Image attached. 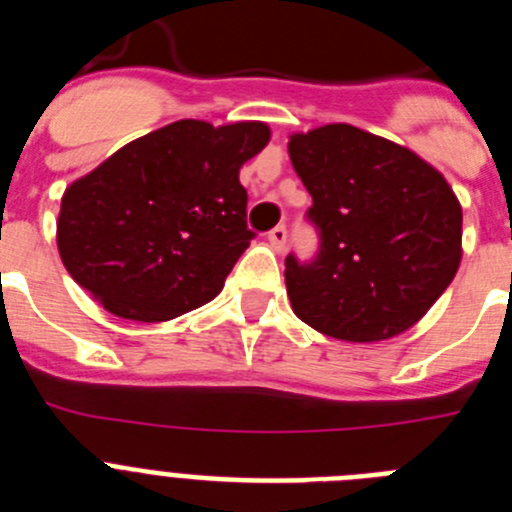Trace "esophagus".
Returning a JSON list of instances; mask_svg holds the SVG:
<instances>
[{
    "label": "esophagus",
    "instance_id": "esophagus-1",
    "mask_svg": "<svg viewBox=\"0 0 512 512\" xmlns=\"http://www.w3.org/2000/svg\"><path fill=\"white\" fill-rule=\"evenodd\" d=\"M266 241H269V246L274 248V251H284V246H287V228H284V225L271 228L269 235H266Z\"/></svg>",
    "mask_w": 512,
    "mask_h": 512
}]
</instances>
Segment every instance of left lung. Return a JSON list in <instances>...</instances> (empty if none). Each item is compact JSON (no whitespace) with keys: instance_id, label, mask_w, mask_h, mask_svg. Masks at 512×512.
I'll list each match as a JSON object with an SVG mask.
<instances>
[{"instance_id":"obj_1","label":"left lung","mask_w":512,"mask_h":512,"mask_svg":"<svg viewBox=\"0 0 512 512\" xmlns=\"http://www.w3.org/2000/svg\"><path fill=\"white\" fill-rule=\"evenodd\" d=\"M289 158L320 241L315 259L284 261L297 318L354 343L413 328L459 269L454 189L413 151L343 122L292 135Z\"/></svg>"}]
</instances>
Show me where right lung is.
I'll use <instances>...</instances> for the list:
<instances>
[{
    "label": "right lung",
    "instance_id": "1",
    "mask_svg": "<svg viewBox=\"0 0 512 512\" xmlns=\"http://www.w3.org/2000/svg\"><path fill=\"white\" fill-rule=\"evenodd\" d=\"M266 143L264 122L179 120L122 146L63 194V266L125 320L197 310L256 238L238 171Z\"/></svg>",
    "mask_w": 512,
    "mask_h": 512
}]
</instances>
